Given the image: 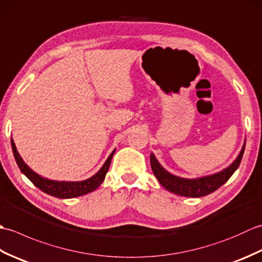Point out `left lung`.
Segmentation results:
<instances>
[{"mask_svg": "<svg viewBox=\"0 0 262 262\" xmlns=\"http://www.w3.org/2000/svg\"><path fill=\"white\" fill-rule=\"evenodd\" d=\"M244 148H246V142L243 144L240 154L237 155V158L233 161V163L230 166L217 172V173L196 178V179H186V178H181L170 173V172L166 171L159 163L158 159L155 158L153 153H151L149 162H151V168L154 176L157 177L159 182L166 190L183 197L198 198L207 196V194L214 192L216 189L223 186L230 179L231 176L234 173L235 170L241 163Z\"/></svg>", "mask_w": 262, "mask_h": 262, "instance_id": "obj_1", "label": "left lung"}]
</instances>
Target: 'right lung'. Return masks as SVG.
I'll return each instance as SVG.
<instances>
[{
	"instance_id": "right-lung-1",
	"label": "right lung",
	"mask_w": 262,
	"mask_h": 262,
	"mask_svg": "<svg viewBox=\"0 0 262 262\" xmlns=\"http://www.w3.org/2000/svg\"><path fill=\"white\" fill-rule=\"evenodd\" d=\"M11 145H12V151H13L14 159L16 161V164H18L22 173H24L37 188L40 189V190L51 194V196L60 198V199L80 197V196H83V194H86L89 192L96 190V189L103 182L105 174H107V172L109 170L111 159H113L114 154L116 152V149H114L108 157V159L105 160V162L101 166V169H100L96 174L92 176L91 178H89L86 180L56 181V180H51V179H47V178H43L40 174L36 173L32 169H30L20 157V154L15 147V144L12 138H11Z\"/></svg>"
}]
</instances>
